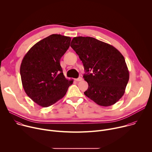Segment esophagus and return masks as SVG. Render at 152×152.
Instances as JSON below:
<instances>
[{"label":"esophagus","mask_w":152,"mask_h":152,"mask_svg":"<svg viewBox=\"0 0 152 152\" xmlns=\"http://www.w3.org/2000/svg\"><path fill=\"white\" fill-rule=\"evenodd\" d=\"M82 80V78L81 77H79L77 79H76V81H81Z\"/></svg>","instance_id":"34e87169"}]
</instances>
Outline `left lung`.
Here are the masks:
<instances>
[{
	"instance_id": "1",
	"label": "left lung",
	"mask_w": 152,
	"mask_h": 152,
	"mask_svg": "<svg viewBox=\"0 0 152 152\" xmlns=\"http://www.w3.org/2000/svg\"><path fill=\"white\" fill-rule=\"evenodd\" d=\"M70 46L87 73L83 75L88 83L85 95L102 106L117 102L124 95L129 79L123 55L112 45L90 37L73 38Z\"/></svg>"
}]
</instances>
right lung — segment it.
Returning <instances> with one entry per match:
<instances>
[{
	"label": "right lung",
	"mask_w": 152,
	"mask_h": 152,
	"mask_svg": "<svg viewBox=\"0 0 152 152\" xmlns=\"http://www.w3.org/2000/svg\"><path fill=\"white\" fill-rule=\"evenodd\" d=\"M70 41V37L50 35L34 45L21 61L20 72L24 90L42 107L61 99L73 82L65 77L60 66Z\"/></svg>",
	"instance_id": "1"
}]
</instances>
